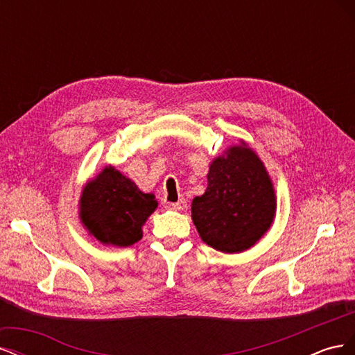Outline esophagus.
<instances>
[{
	"label": "esophagus",
	"instance_id": "esophagus-1",
	"mask_svg": "<svg viewBox=\"0 0 355 355\" xmlns=\"http://www.w3.org/2000/svg\"><path fill=\"white\" fill-rule=\"evenodd\" d=\"M170 206L173 207L175 210H185V209L188 207V202H187V200H185V198H180V200H179V201H176V202H171Z\"/></svg>",
	"mask_w": 355,
	"mask_h": 355
}]
</instances>
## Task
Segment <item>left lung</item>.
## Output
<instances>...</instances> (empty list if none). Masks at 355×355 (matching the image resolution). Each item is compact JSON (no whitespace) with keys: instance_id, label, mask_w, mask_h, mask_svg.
Instances as JSON below:
<instances>
[{"instance_id":"8db88e82","label":"left lung","mask_w":355,"mask_h":355,"mask_svg":"<svg viewBox=\"0 0 355 355\" xmlns=\"http://www.w3.org/2000/svg\"><path fill=\"white\" fill-rule=\"evenodd\" d=\"M277 209L270 175L252 148L241 141L214 158L207 189L191 204L201 240L223 253H240L271 228Z\"/></svg>"}]
</instances>
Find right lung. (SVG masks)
<instances>
[{
    "label": "right lung",
    "instance_id": "right-lung-1",
    "mask_svg": "<svg viewBox=\"0 0 355 355\" xmlns=\"http://www.w3.org/2000/svg\"><path fill=\"white\" fill-rule=\"evenodd\" d=\"M154 194H145L132 179L106 166L84 187L80 219L105 245L127 247L142 239V227L157 209Z\"/></svg>",
    "mask_w": 355,
    "mask_h": 355
}]
</instances>
